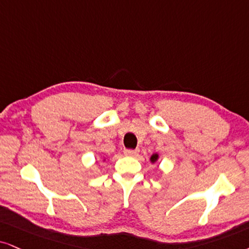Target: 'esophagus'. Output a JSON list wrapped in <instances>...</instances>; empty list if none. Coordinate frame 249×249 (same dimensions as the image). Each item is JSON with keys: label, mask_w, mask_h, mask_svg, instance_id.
<instances>
[{"label": "esophagus", "mask_w": 249, "mask_h": 249, "mask_svg": "<svg viewBox=\"0 0 249 249\" xmlns=\"http://www.w3.org/2000/svg\"><path fill=\"white\" fill-rule=\"evenodd\" d=\"M124 155L125 156H129V157H135V156H137L139 155V152H140V150H131V149H125L124 150Z\"/></svg>", "instance_id": "34e87169"}]
</instances>
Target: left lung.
<instances>
[{
	"label": "left lung",
	"mask_w": 249,
	"mask_h": 249,
	"mask_svg": "<svg viewBox=\"0 0 249 249\" xmlns=\"http://www.w3.org/2000/svg\"><path fill=\"white\" fill-rule=\"evenodd\" d=\"M157 158H158V155H153L152 157H151V161L155 162L156 160H157Z\"/></svg>",
	"instance_id": "obj_1"
}]
</instances>
